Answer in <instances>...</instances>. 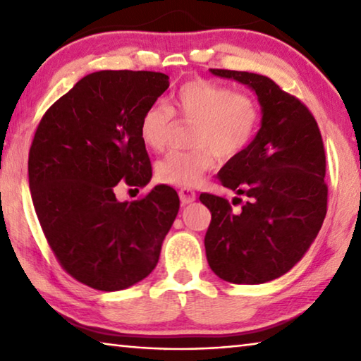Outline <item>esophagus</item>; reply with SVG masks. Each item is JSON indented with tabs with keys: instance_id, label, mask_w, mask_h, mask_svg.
Wrapping results in <instances>:
<instances>
[{
	"instance_id": "esophagus-1",
	"label": "esophagus",
	"mask_w": 361,
	"mask_h": 361,
	"mask_svg": "<svg viewBox=\"0 0 361 361\" xmlns=\"http://www.w3.org/2000/svg\"><path fill=\"white\" fill-rule=\"evenodd\" d=\"M178 194H180V200H181L183 205H188V204H191L195 200V192L192 191L191 188H181Z\"/></svg>"
}]
</instances>
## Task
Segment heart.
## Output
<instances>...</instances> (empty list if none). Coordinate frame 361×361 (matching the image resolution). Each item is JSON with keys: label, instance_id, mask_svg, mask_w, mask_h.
Segmentation results:
<instances>
[{"label": "heart", "instance_id": "obj_1", "mask_svg": "<svg viewBox=\"0 0 361 361\" xmlns=\"http://www.w3.org/2000/svg\"><path fill=\"white\" fill-rule=\"evenodd\" d=\"M173 114L194 122L189 151H173L157 162L156 173L162 183L195 186L215 169L218 156L232 159L248 148L259 124V108L252 97L232 92L228 85L191 79L181 84L170 99V109L151 105L140 118L138 133L151 151L166 148L173 130Z\"/></svg>", "mask_w": 361, "mask_h": 361}]
</instances>
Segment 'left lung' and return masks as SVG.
Instances as JSON below:
<instances>
[{"label": "left lung", "instance_id": "1", "mask_svg": "<svg viewBox=\"0 0 361 361\" xmlns=\"http://www.w3.org/2000/svg\"><path fill=\"white\" fill-rule=\"evenodd\" d=\"M245 84L258 97L261 127L247 149L218 172L242 199L239 212L213 194H200L212 213L207 261L219 279L258 285L282 277L302 259L326 215L325 149L314 116L267 76L210 70ZM234 204V202H232Z\"/></svg>", "mask_w": 361, "mask_h": 361}]
</instances>
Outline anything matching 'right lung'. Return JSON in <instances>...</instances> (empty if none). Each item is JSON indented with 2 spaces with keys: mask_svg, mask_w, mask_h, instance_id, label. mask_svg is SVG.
<instances>
[{
  "mask_svg": "<svg viewBox=\"0 0 361 361\" xmlns=\"http://www.w3.org/2000/svg\"><path fill=\"white\" fill-rule=\"evenodd\" d=\"M169 84L154 71L90 73L36 129L28 156L36 215L60 264L90 288L119 291L148 277L180 210L166 185L133 202L114 194L122 180L140 188L151 180L140 118Z\"/></svg>",
  "mask_w": 361,
  "mask_h": 361,
  "instance_id": "1",
  "label": "right lung"
}]
</instances>
